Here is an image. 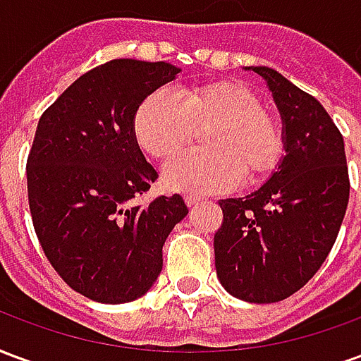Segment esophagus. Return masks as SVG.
<instances>
[{
	"mask_svg": "<svg viewBox=\"0 0 361 361\" xmlns=\"http://www.w3.org/2000/svg\"><path fill=\"white\" fill-rule=\"evenodd\" d=\"M203 199L201 197H197V195H185V204L188 207H197V204L201 203Z\"/></svg>",
	"mask_w": 361,
	"mask_h": 361,
	"instance_id": "1",
	"label": "esophagus"
}]
</instances>
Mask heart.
<instances>
[{
    "mask_svg": "<svg viewBox=\"0 0 361 361\" xmlns=\"http://www.w3.org/2000/svg\"><path fill=\"white\" fill-rule=\"evenodd\" d=\"M207 125L203 142L209 149L181 152L164 166L168 189L189 195L220 193L235 188L242 176L261 180L279 166L284 152L279 121L240 82H204L181 98L168 89L154 90L135 111L133 133L147 154L168 158L191 141L195 127Z\"/></svg>",
    "mask_w": 361,
    "mask_h": 361,
    "instance_id": "b5f03b06",
    "label": "heart"
}]
</instances>
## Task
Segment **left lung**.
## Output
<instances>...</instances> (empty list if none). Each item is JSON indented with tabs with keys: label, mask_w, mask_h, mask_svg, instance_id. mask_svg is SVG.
<instances>
[{
	"label": "left lung",
	"mask_w": 361,
	"mask_h": 361,
	"mask_svg": "<svg viewBox=\"0 0 361 361\" xmlns=\"http://www.w3.org/2000/svg\"><path fill=\"white\" fill-rule=\"evenodd\" d=\"M263 77L282 119L284 157L250 195L222 199L214 265L228 294L250 303L286 300L325 263L348 207L344 139L317 98L271 67Z\"/></svg>",
	"instance_id": "left-lung-1"
}]
</instances>
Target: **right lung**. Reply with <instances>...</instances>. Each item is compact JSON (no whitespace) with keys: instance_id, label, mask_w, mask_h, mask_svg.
I'll return each mask as SVG.
<instances>
[{"instance_id":"right-lung-1","label":"right lung","mask_w":361,"mask_h":361,"mask_svg":"<svg viewBox=\"0 0 361 361\" xmlns=\"http://www.w3.org/2000/svg\"><path fill=\"white\" fill-rule=\"evenodd\" d=\"M180 71L111 59L81 75L38 121L27 162L32 224L51 267L89 300L116 305L147 294L166 238L188 216L180 195L131 203L158 178L135 139V111Z\"/></svg>"}]
</instances>
